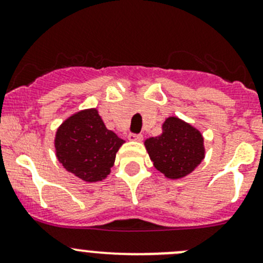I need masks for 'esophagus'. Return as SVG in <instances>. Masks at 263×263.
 <instances>
[{"label":"esophagus","instance_id":"obj_1","mask_svg":"<svg viewBox=\"0 0 263 263\" xmlns=\"http://www.w3.org/2000/svg\"><path fill=\"white\" fill-rule=\"evenodd\" d=\"M144 136L141 134H129L128 140H132V141H142Z\"/></svg>","mask_w":263,"mask_h":263}]
</instances>
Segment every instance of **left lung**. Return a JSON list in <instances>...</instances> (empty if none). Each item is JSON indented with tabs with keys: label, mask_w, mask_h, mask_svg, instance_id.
Returning <instances> with one entry per match:
<instances>
[{
	"label": "left lung",
	"mask_w": 263,
	"mask_h": 263,
	"mask_svg": "<svg viewBox=\"0 0 263 263\" xmlns=\"http://www.w3.org/2000/svg\"><path fill=\"white\" fill-rule=\"evenodd\" d=\"M145 146L155 168L172 179L190 174L205 156L200 131L176 117H169L163 124V134L150 137Z\"/></svg>",
	"instance_id": "obj_1"
}]
</instances>
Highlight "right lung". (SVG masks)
<instances>
[{
	"label": "right lung",
	"instance_id": "1",
	"mask_svg": "<svg viewBox=\"0 0 263 263\" xmlns=\"http://www.w3.org/2000/svg\"><path fill=\"white\" fill-rule=\"evenodd\" d=\"M123 142L107 129L97 109H87L61 124L54 145L58 160L66 171L86 182H98L109 174Z\"/></svg>",
	"mask_w": 263,
	"mask_h": 263
}]
</instances>
